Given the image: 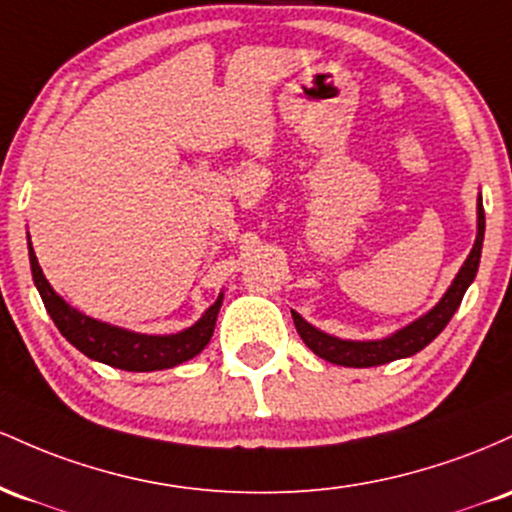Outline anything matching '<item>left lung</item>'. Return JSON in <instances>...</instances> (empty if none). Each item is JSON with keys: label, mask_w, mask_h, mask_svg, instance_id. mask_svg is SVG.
<instances>
[{"label": "left lung", "mask_w": 512, "mask_h": 512, "mask_svg": "<svg viewBox=\"0 0 512 512\" xmlns=\"http://www.w3.org/2000/svg\"><path fill=\"white\" fill-rule=\"evenodd\" d=\"M484 205H481L479 195V232H476V241L472 254L467 256L464 266L459 268L457 278L452 280L450 290L445 292V297L435 304L433 309L413 324L406 326V329L396 331L394 336L382 338V341H341V338H333L329 333H321L314 329L312 324H307L300 314L292 312V319H295V329L302 336V341L307 343L309 350L319 355V358L329 360L333 365L343 367H375L392 363V360L409 358V355L418 353L433 341L438 333L445 329L447 321L452 319V314L457 312V307L462 304L464 292L472 285L476 278V271H479V258H481V244H484Z\"/></svg>", "instance_id": "8db88e82"}]
</instances>
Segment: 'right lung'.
I'll return each instance as SVG.
<instances>
[{
	"label": "right lung",
	"mask_w": 512,
	"mask_h": 512,
	"mask_svg": "<svg viewBox=\"0 0 512 512\" xmlns=\"http://www.w3.org/2000/svg\"><path fill=\"white\" fill-rule=\"evenodd\" d=\"M28 258H31L33 283H36L40 297H43L50 319L55 321L62 336L74 348L82 350L86 358L118 367V370L152 372L186 363V360L195 358L210 343L222 297H217V302L200 317V321H195L191 329L171 333V336H145V333L116 329V326L84 317L82 312H77V309H72L70 304L62 300L50 287L48 280H45L38 266V258L31 249V241H28Z\"/></svg>",
	"instance_id": "right-lung-1"
}]
</instances>
